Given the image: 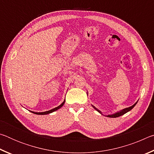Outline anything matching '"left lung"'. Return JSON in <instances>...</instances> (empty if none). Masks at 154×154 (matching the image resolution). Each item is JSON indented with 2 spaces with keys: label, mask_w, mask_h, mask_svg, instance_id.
<instances>
[{
  "label": "left lung",
  "mask_w": 154,
  "mask_h": 154,
  "mask_svg": "<svg viewBox=\"0 0 154 154\" xmlns=\"http://www.w3.org/2000/svg\"><path fill=\"white\" fill-rule=\"evenodd\" d=\"M137 102L136 103H134L133 105L132 106H130V107H128V108H126V109H123V110H122L121 111H119V112H118V113H114V114H113V115H108V116H106V117H109V118H118V117H119V116H123L124 114H125V113H126L127 112H128V111H130V110H131V109L134 107V106L137 105ZM94 108L96 111H98L99 113H101L102 114V113H101V111H99L98 109H96V107H94V106H92Z\"/></svg>",
  "instance_id": "8db88e82"
}]
</instances>
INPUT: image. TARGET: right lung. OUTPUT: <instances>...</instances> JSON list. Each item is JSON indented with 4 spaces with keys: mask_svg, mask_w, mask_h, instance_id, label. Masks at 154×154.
<instances>
[{
    "mask_svg": "<svg viewBox=\"0 0 154 154\" xmlns=\"http://www.w3.org/2000/svg\"><path fill=\"white\" fill-rule=\"evenodd\" d=\"M64 102H65V100H64V102L62 103L61 104V105H60V106H57V107L54 108V109H51V110L48 111H45V112H41V113H37V112H34V111H31V112H32V113H35V114H37V115H46V114L51 113H52V112L55 111H56V110H58V109H59L60 108H61L62 106H63L64 104Z\"/></svg>",
    "mask_w": 154,
    "mask_h": 154,
    "instance_id": "1",
    "label": "right lung"
}]
</instances>
